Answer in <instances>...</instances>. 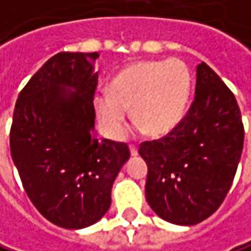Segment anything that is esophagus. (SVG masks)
Listing matches in <instances>:
<instances>
[{
	"label": "esophagus",
	"instance_id": "34e87169",
	"mask_svg": "<svg viewBox=\"0 0 251 251\" xmlns=\"http://www.w3.org/2000/svg\"><path fill=\"white\" fill-rule=\"evenodd\" d=\"M129 151H130V155H132V156H136V155H138V149L135 148L133 145L129 147Z\"/></svg>",
	"mask_w": 251,
	"mask_h": 251
}]
</instances>
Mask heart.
<instances>
[{
	"mask_svg": "<svg viewBox=\"0 0 251 251\" xmlns=\"http://www.w3.org/2000/svg\"><path fill=\"white\" fill-rule=\"evenodd\" d=\"M193 86L191 72L181 60H142L126 66L110 89L93 96L99 129L118 139L125 129L127 109L138 130L161 136L178 125L187 110Z\"/></svg>",
	"mask_w": 251,
	"mask_h": 251,
	"instance_id": "obj_1",
	"label": "heart"
}]
</instances>
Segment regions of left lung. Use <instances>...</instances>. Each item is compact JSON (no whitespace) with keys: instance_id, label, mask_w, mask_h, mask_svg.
I'll use <instances>...</instances> for the list:
<instances>
[{"instance_id":"8db88e82","label":"left lung","mask_w":251,"mask_h":251,"mask_svg":"<svg viewBox=\"0 0 251 251\" xmlns=\"http://www.w3.org/2000/svg\"><path fill=\"white\" fill-rule=\"evenodd\" d=\"M243 142L244 129L234 95L201 61L194 102L185 118L165 138L139 148L148 165L149 207L176 226H194L208 218L233 184Z\"/></svg>"}]
</instances>
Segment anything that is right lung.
I'll return each mask as SVG.
<instances>
[{
    "instance_id": "obj_1",
    "label": "right lung",
    "mask_w": 251,
    "mask_h": 251,
    "mask_svg": "<svg viewBox=\"0 0 251 251\" xmlns=\"http://www.w3.org/2000/svg\"><path fill=\"white\" fill-rule=\"evenodd\" d=\"M99 53H58L18 95L10 147L24 190L49 221L69 230L98 223L130 153L99 139L93 96Z\"/></svg>"
}]
</instances>
